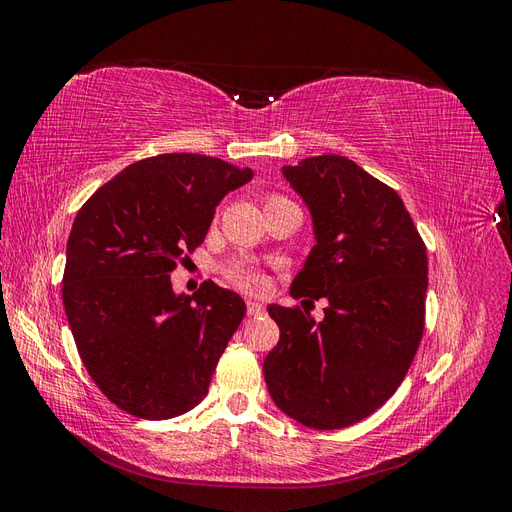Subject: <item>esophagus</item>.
<instances>
[{
    "mask_svg": "<svg viewBox=\"0 0 512 512\" xmlns=\"http://www.w3.org/2000/svg\"><path fill=\"white\" fill-rule=\"evenodd\" d=\"M262 312H265V307H262L260 303L247 301V316H260Z\"/></svg>",
    "mask_w": 512,
    "mask_h": 512,
    "instance_id": "obj_1",
    "label": "esophagus"
}]
</instances>
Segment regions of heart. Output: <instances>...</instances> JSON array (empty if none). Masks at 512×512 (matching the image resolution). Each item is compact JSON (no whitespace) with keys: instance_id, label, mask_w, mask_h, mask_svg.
<instances>
[{"instance_id":"b5f03b06","label":"heart","mask_w":512,"mask_h":512,"mask_svg":"<svg viewBox=\"0 0 512 512\" xmlns=\"http://www.w3.org/2000/svg\"><path fill=\"white\" fill-rule=\"evenodd\" d=\"M275 198H284V196L273 194L267 198V203ZM224 275L232 286H237L245 292H256L262 288V284H265V277H262V273L254 265H247V262H230V265L224 267Z\"/></svg>"}]
</instances>
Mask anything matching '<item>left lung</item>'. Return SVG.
Masks as SVG:
<instances>
[{
    "label": "left lung",
    "instance_id": "1",
    "mask_svg": "<svg viewBox=\"0 0 512 512\" xmlns=\"http://www.w3.org/2000/svg\"><path fill=\"white\" fill-rule=\"evenodd\" d=\"M314 220L316 245L290 297L327 299L324 320L269 305L280 342L267 354L275 406L312 429L374 414L404 382L425 329L427 247L389 185L344 156L284 166Z\"/></svg>",
    "mask_w": 512,
    "mask_h": 512
}]
</instances>
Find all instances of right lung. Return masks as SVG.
Listing matches in <instances>:
<instances>
[{
    "mask_svg": "<svg viewBox=\"0 0 512 512\" xmlns=\"http://www.w3.org/2000/svg\"><path fill=\"white\" fill-rule=\"evenodd\" d=\"M252 177L220 158L162 153L123 168L76 213L61 297L87 374L117 408L162 421L207 395L245 303L211 280L175 294L170 273Z\"/></svg>",
    "mask_w": 512,
    "mask_h": 512,
    "instance_id": "add662e5",
    "label": "right lung"
}]
</instances>
